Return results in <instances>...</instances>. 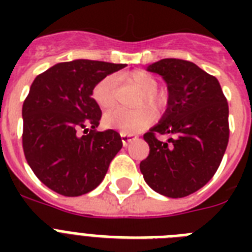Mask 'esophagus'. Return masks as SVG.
<instances>
[{
	"mask_svg": "<svg viewBox=\"0 0 252 252\" xmlns=\"http://www.w3.org/2000/svg\"><path fill=\"white\" fill-rule=\"evenodd\" d=\"M120 136H122V141H123V145L124 146H128L130 142L133 141L134 138H136V136H134V134L126 133V132H122V133H120Z\"/></svg>",
	"mask_w": 252,
	"mask_h": 252,
	"instance_id": "1",
	"label": "esophagus"
}]
</instances>
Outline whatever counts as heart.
Returning a JSON list of instances; mask_svg holds the SVG:
<instances>
[{
  "instance_id": "b5f03b06",
  "label": "heart",
  "mask_w": 252,
  "mask_h": 252,
  "mask_svg": "<svg viewBox=\"0 0 252 252\" xmlns=\"http://www.w3.org/2000/svg\"><path fill=\"white\" fill-rule=\"evenodd\" d=\"M130 81L144 93L138 104L149 106L156 112L165 110L167 96L163 93H158V81L153 74L146 72H136L130 76ZM118 84L116 76H107L95 85L91 93L94 102L102 110H107L115 104V87ZM154 115L148 107H141L134 111L123 108H114L103 116V124L108 128L119 129L126 133H133L153 122Z\"/></svg>"
}]
</instances>
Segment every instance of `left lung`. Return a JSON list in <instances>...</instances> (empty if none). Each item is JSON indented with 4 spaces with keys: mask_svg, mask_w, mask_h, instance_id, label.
<instances>
[{
    "mask_svg": "<svg viewBox=\"0 0 252 252\" xmlns=\"http://www.w3.org/2000/svg\"><path fill=\"white\" fill-rule=\"evenodd\" d=\"M167 84V108L159 123L144 134L149 156L141 161L152 189L178 199L212 179L229 141V106L217 78L193 63L163 59L149 65ZM157 134H170L161 142Z\"/></svg>",
    "mask_w": 252,
    "mask_h": 252,
    "instance_id": "left-lung-1",
    "label": "left lung"
}]
</instances>
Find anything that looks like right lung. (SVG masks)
<instances>
[{
    "label": "right lung",
    "mask_w": 252,
    "mask_h": 252,
    "mask_svg": "<svg viewBox=\"0 0 252 252\" xmlns=\"http://www.w3.org/2000/svg\"><path fill=\"white\" fill-rule=\"evenodd\" d=\"M126 64L73 60L33 80L23 103V152L33 174L52 191L81 196L96 188L122 149L114 129L98 132L102 111L93 89Z\"/></svg>",
    "instance_id": "1"
}]
</instances>
